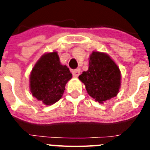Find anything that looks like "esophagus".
Masks as SVG:
<instances>
[{
    "mask_svg": "<svg viewBox=\"0 0 150 150\" xmlns=\"http://www.w3.org/2000/svg\"><path fill=\"white\" fill-rule=\"evenodd\" d=\"M72 74H73V76H75V77H77L79 74H80V70H79V68L74 69V70H73L72 71Z\"/></svg>",
    "mask_w": 150,
    "mask_h": 150,
    "instance_id": "1",
    "label": "esophagus"
}]
</instances>
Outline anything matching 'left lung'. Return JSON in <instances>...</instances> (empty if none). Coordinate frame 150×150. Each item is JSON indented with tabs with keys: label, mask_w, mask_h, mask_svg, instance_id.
Here are the masks:
<instances>
[{
	"label": "left lung",
	"mask_w": 150,
	"mask_h": 150,
	"mask_svg": "<svg viewBox=\"0 0 150 150\" xmlns=\"http://www.w3.org/2000/svg\"><path fill=\"white\" fill-rule=\"evenodd\" d=\"M79 79L84 83L88 95L96 101H104L116 97L120 87V68L105 53L93 52L89 58L88 70Z\"/></svg>",
	"instance_id": "left-lung-1"
}]
</instances>
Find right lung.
I'll list each match as a JSON object with an SVG mask.
<instances>
[{
    "instance_id": "obj_1",
    "label": "right lung",
    "mask_w": 150,
    "mask_h": 150,
    "mask_svg": "<svg viewBox=\"0 0 150 150\" xmlns=\"http://www.w3.org/2000/svg\"><path fill=\"white\" fill-rule=\"evenodd\" d=\"M71 77L68 67L61 64L57 52L45 54L31 71L30 91L38 100L51 105L62 98L66 83Z\"/></svg>"
}]
</instances>
